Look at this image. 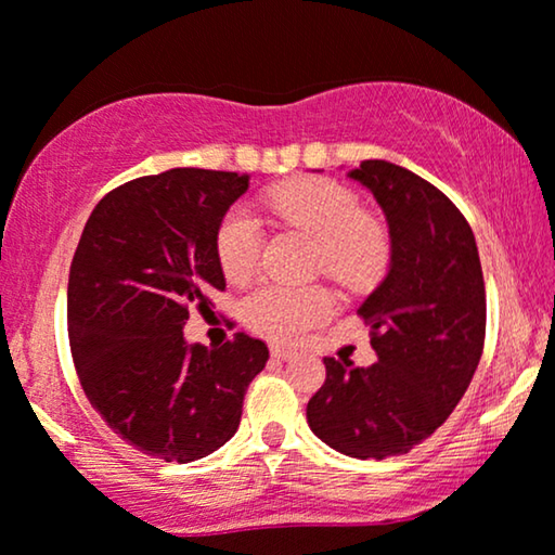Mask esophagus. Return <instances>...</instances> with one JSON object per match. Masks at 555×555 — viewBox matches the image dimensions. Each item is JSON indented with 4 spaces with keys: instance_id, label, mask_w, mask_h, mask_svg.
I'll use <instances>...</instances> for the list:
<instances>
[{
    "instance_id": "esophagus-1",
    "label": "esophagus",
    "mask_w": 555,
    "mask_h": 555,
    "mask_svg": "<svg viewBox=\"0 0 555 555\" xmlns=\"http://www.w3.org/2000/svg\"><path fill=\"white\" fill-rule=\"evenodd\" d=\"M270 353H272V359H278V361H291L293 356H298L295 348H285V346H272Z\"/></svg>"
}]
</instances>
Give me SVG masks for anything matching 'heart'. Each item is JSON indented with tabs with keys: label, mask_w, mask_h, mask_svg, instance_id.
<instances>
[{
	"label": "heart",
	"mask_w": 555,
	"mask_h": 555,
	"mask_svg": "<svg viewBox=\"0 0 555 555\" xmlns=\"http://www.w3.org/2000/svg\"><path fill=\"white\" fill-rule=\"evenodd\" d=\"M270 209L295 230L318 240V268L348 287L369 285L382 275L389 257V234L378 219L363 215L359 196L331 179H302L275 189ZM217 260L234 283L257 270L264 232L247 207L227 209L217 227ZM333 293L323 285L262 283L242 300L249 328L272 340H293L328 321Z\"/></svg>",
	"instance_id": "1"
}]
</instances>
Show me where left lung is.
I'll list each match as a JSON object with an SVG mask.
<instances>
[{
  "instance_id": "left-lung-1",
  "label": "left lung",
  "mask_w": 555,
  "mask_h": 555,
  "mask_svg": "<svg viewBox=\"0 0 555 555\" xmlns=\"http://www.w3.org/2000/svg\"><path fill=\"white\" fill-rule=\"evenodd\" d=\"M351 179L391 234V268L359 308L378 361L325 359L308 424L348 457L386 460L435 435L465 397L485 346V280L467 219L435 184L378 158Z\"/></svg>"
}]
</instances>
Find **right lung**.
Instances as JSON below:
<instances>
[{
  "mask_svg": "<svg viewBox=\"0 0 555 555\" xmlns=\"http://www.w3.org/2000/svg\"><path fill=\"white\" fill-rule=\"evenodd\" d=\"M234 171L171 169L95 204L67 278V336L90 406L120 439L166 462L207 457L240 427L264 340L186 346L194 306L224 291L217 227L247 192Z\"/></svg>",
  "mask_w": 555,
  "mask_h": 555,
  "instance_id": "add662e5",
  "label": "right lung"
}]
</instances>
